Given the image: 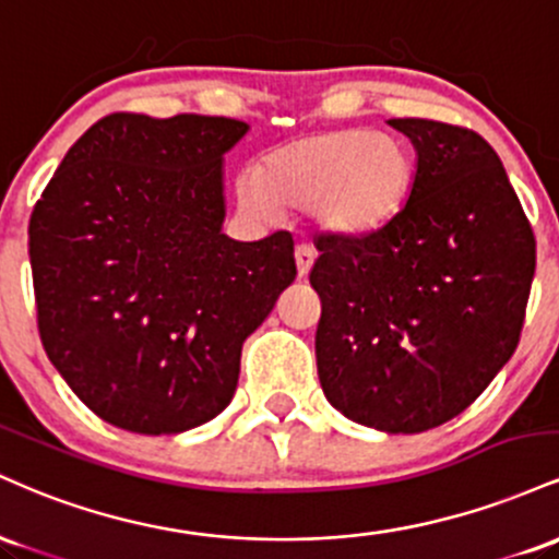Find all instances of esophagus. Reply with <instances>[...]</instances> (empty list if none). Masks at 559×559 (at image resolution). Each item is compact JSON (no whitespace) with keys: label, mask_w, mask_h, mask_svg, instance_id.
Here are the masks:
<instances>
[{"label":"esophagus","mask_w":559,"mask_h":559,"mask_svg":"<svg viewBox=\"0 0 559 559\" xmlns=\"http://www.w3.org/2000/svg\"><path fill=\"white\" fill-rule=\"evenodd\" d=\"M294 258H297L299 278H305V275L310 273L312 262H316V249H310V247H307V243H299L297 252H294Z\"/></svg>","instance_id":"34e87169"}]
</instances>
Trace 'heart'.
I'll list each match as a JSON object with an SVG mask.
<instances>
[{"label": "heart", "mask_w": 559, "mask_h": 559, "mask_svg": "<svg viewBox=\"0 0 559 559\" xmlns=\"http://www.w3.org/2000/svg\"><path fill=\"white\" fill-rule=\"evenodd\" d=\"M415 157L400 136L329 128L275 146L239 181L249 215L310 210L325 234L362 239L386 228L413 194Z\"/></svg>", "instance_id": "heart-1"}]
</instances>
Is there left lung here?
<instances>
[{"instance_id": "left-lung-1", "label": "left lung", "mask_w": 559, "mask_h": 559, "mask_svg": "<svg viewBox=\"0 0 559 559\" xmlns=\"http://www.w3.org/2000/svg\"><path fill=\"white\" fill-rule=\"evenodd\" d=\"M415 144L413 194L386 228L316 239L318 376L346 418L420 433L463 413L521 342L536 239L491 144L389 120Z\"/></svg>"}]
</instances>
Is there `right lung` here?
Listing matches in <instances>:
<instances>
[{
    "mask_svg": "<svg viewBox=\"0 0 559 559\" xmlns=\"http://www.w3.org/2000/svg\"><path fill=\"white\" fill-rule=\"evenodd\" d=\"M247 123L112 112L68 150L28 223L44 352L112 426L165 436L234 400L241 344L297 278L294 239L221 234L223 155Z\"/></svg>",
    "mask_w": 559,
    "mask_h": 559,
    "instance_id": "add662e5",
    "label": "right lung"
}]
</instances>
